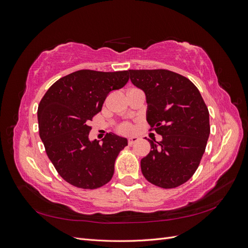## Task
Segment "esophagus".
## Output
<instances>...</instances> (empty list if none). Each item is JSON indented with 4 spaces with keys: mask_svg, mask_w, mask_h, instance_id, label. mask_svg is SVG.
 I'll return each instance as SVG.
<instances>
[{
    "mask_svg": "<svg viewBox=\"0 0 248 248\" xmlns=\"http://www.w3.org/2000/svg\"><path fill=\"white\" fill-rule=\"evenodd\" d=\"M139 140V138H137V137H132V138H130L129 140H128V145L129 146H132L134 142H137Z\"/></svg>",
    "mask_w": 248,
    "mask_h": 248,
    "instance_id": "esophagus-1",
    "label": "esophagus"
}]
</instances>
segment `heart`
Here are the masks:
<instances>
[{
  "label": "heart",
  "mask_w": 248,
  "mask_h": 248,
  "mask_svg": "<svg viewBox=\"0 0 248 248\" xmlns=\"http://www.w3.org/2000/svg\"><path fill=\"white\" fill-rule=\"evenodd\" d=\"M119 131L124 134H128L132 131V127L129 123H123L119 126Z\"/></svg>",
  "instance_id": "obj_1"
}]
</instances>
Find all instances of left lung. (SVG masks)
I'll use <instances>...</instances> for the list:
<instances>
[{"label":"left lung","instance_id":"1","mask_svg":"<svg viewBox=\"0 0 248 248\" xmlns=\"http://www.w3.org/2000/svg\"><path fill=\"white\" fill-rule=\"evenodd\" d=\"M132 84L146 95L147 121L162 140H148L151 151L140 160L150 183L175 188L192 177L210 134L209 110L192 82L166 69L128 70Z\"/></svg>","mask_w":248,"mask_h":248}]
</instances>
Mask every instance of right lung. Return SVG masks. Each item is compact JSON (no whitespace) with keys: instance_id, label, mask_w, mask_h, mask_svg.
I'll use <instances>...</instances> for the list:
<instances>
[{"instance_id":"add662e5","label":"right lung","mask_w":248,"mask_h":248,"mask_svg":"<svg viewBox=\"0 0 248 248\" xmlns=\"http://www.w3.org/2000/svg\"><path fill=\"white\" fill-rule=\"evenodd\" d=\"M128 71L78 70L58 79L41 99L39 136L48 158L66 182L95 189L110 181L120 151L127 139L108 133L90 140V121L102 108L110 91L123 88Z\"/></svg>"}]
</instances>
